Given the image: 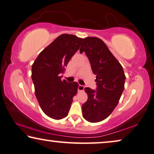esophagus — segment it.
Segmentation results:
<instances>
[{
    "label": "esophagus",
    "mask_w": 154,
    "mask_h": 154,
    "mask_svg": "<svg viewBox=\"0 0 154 154\" xmlns=\"http://www.w3.org/2000/svg\"><path fill=\"white\" fill-rule=\"evenodd\" d=\"M84 86H82V85H79L78 86V91H84Z\"/></svg>",
    "instance_id": "1"
}]
</instances>
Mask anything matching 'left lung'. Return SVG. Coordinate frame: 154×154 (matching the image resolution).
Here are the masks:
<instances>
[{"mask_svg": "<svg viewBox=\"0 0 154 154\" xmlns=\"http://www.w3.org/2000/svg\"><path fill=\"white\" fill-rule=\"evenodd\" d=\"M80 53L85 52L93 72L96 75V91L86 87L88 100L82 105V114L86 121L97 123L109 116L118 105L124 89L125 76L123 67L101 39H84Z\"/></svg>", "mask_w": 154, "mask_h": 154, "instance_id": "8db88e82", "label": "left lung"}]
</instances>
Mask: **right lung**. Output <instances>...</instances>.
Here are the masks:
<instances>
[{
	"mask_svg": "<svg viewBox=\"0 0 154 154\" xmlns=\"http://www.w3.org/2000/svg\"><path fill=\"white\" fill-rule=\"evenodd\" d=\"M83 40L74 35H60L39 54L32 65L31 77L37 100L43 112L54 119L68 116L77 93V82L62 81L60 75Z\"/></svg>",
	"mask_w": 154,
	"mask_h": 154,
	"instance_id": "add662e5",
	"label": "right lung"
}]
</instances>
